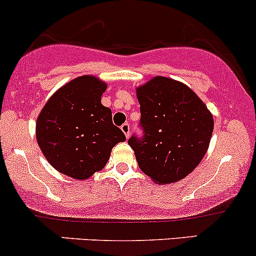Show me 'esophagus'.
Returning a JSON list of instances; mask_svg holds the SVG:
<instances>
[{
  "mask_svg": "<svg viewBox=\"0 0 256 256\" xmlns=\"http://www.w3.org/2000/svg\"><path fill=\"white\" fill-rule=\"evenodd\" d=\"M120 129L124 133V136L129 138V134H130V126H129V123H124V124L120 126Z\"/></svg>",
  "mask_w": 256,
  "mask_h": 256,
  "instance_id": "1",
  "label": "esophagus"
}]
</instances>
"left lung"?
<instances>
[{"mask_svg":"<svg viewBox=\"0 0 256 256\" xmlns=\"http://www.w3.org/2000/svg\"><path fill=\"white\" fill-rule=\"evenodd\" d=\"M142 136H130L139 168L154 182L188 175L204 157L213 134V114L182 82L157 76L136 88Z\"/></svg>","mask_w":256,"mask_h":256,"instance_id":"8db88e82","label":"left lung"}]
</instances>
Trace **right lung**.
<instances>
[{
	"label": "right lung",
	"instance_id": "right-lung-1",
	"mask_svg": "<svg viewBox=\"0 0 256 256\" xmlns=\"http://www.w3.org/2000/svg\"><path fill=\"white\" fill-rule=\"evenodd\" d=\"M106 83L81 76L66 83L43 106L36 138L53 168L74 179H88L102 170L116 144L126 136L102 104Z\"/></svg>",
	"mask_w": 256,
	"mask_h": 256
}]
</instances>
